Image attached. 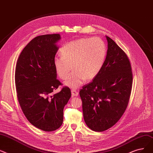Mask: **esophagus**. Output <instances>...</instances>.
Returning <instances> with one entry per match:
<instances>
[{
  "instance_id": "1",
  "label": "esophagus",
  "mask_w": 153,
  "mask_h": 153,
  "mask_svg": "<svg viewBox=\"0 0 153 153\" xmlns=\"http://www.w3.org/2000/svg\"><path fill=\"white\" fill-rule=\"evenodd\" d=\"M71 95L74 96V97H76L78 95V92L77 91H76L74 89H72L71 90Z\"/></svg>"
}]
</instances>
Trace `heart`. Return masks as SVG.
I'll use <instances>...</instances> for the list:
<instances>
[{"label":"heart","mask_w":153,"mask_h":153,"mask_svg":"<svg viewBox=\"0 0 153 153\" xmlns=\"http://www.w3.org/2000/svg\"><path fill=\"white\" fill-rule=\"evenodd\" d=\"M60 52L62 55L53 59L55 70L60 78L65 79L73 65L75 71L64 83L76 88L97 76L104 65L107 49L105 42L98 37L81 38L65 43Z\"/></svg>","instance_id":"obj_1"}]
</instances>
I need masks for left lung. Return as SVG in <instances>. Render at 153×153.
Returning a JSON list of instances; mask_svg holds the SVG:
<instances>
[{"label": "left lung", "mask_w": 153, "mask_h": 153, "mask_svg": "<svg viewBox=\"0 0 153 153\" xmlns=\"http://www.w3.org/2000/svg\"><path fill=\"white\" fill-rule=\"evenodd\" d=\"M108 50L102 69L79 91L86 125L94 131L110 128L121 118L129 100L133 74L126 53L106 36Z\"/></svg>", "instance_id": "8db88e82"}]
</instances>
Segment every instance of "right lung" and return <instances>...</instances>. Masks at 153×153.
<instances>
[{
  "instance_id": "add662e5",
  "label": "right lung",
  "mask_w": 153,
  "mask_h": 153,
  "mask_svg": "<svg viewBox=\"0 0 153 153\" xmlns=\"http://www.w3.org/2000/svg\"><path fill=\"white\" fill-rule=\"evenodd\" d=\"M60 34L40 35L32 39L17 60L15 82L22 110L32 125L53 131L63 123V108L71 97L65 86L52 95L61 83L56 79L53 59L59 47Z\"/></svg>"
}]
</instances>
